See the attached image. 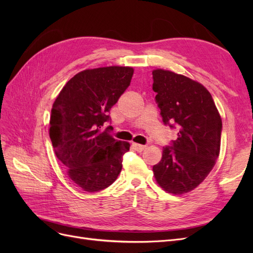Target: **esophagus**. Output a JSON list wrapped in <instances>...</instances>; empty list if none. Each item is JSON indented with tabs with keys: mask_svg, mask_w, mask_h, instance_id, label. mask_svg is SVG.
Wrapping results in <instances>:
<instances>
[{
	"mask_svg": "<svg viewBox=\"0 0 253 253\" xmlns=\"http://www.w3.org/2000/svg\"><path fill=\"white\" fill-rule=\"evenodd\" d=\"M133 148L134 150H136L137 152H142L145 148H147V145H142V144H138V143H133Z\"/></svg>",
	"mask_w": 253,
	"mask_h": 253,
	"instance_id": "1",
	"label": "esophagus"
}]
</instances>
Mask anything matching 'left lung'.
<instances>
[{
    "label": "left lung",
    "instance_id": "8db88e82",
    "mask_svg": "<svg viewBox=\"0 0 253 253\" xmlns=\"http://www.w3.org/2000/svg\"><path fill=\"white\" fill-rule=\"evenodd\" d=\"M155 101L177 139L163 150L153 172L167 192L185 194L208 176L219 154L223 126L211 94L201 83L170 71H153Z\"/></svg>",
    "mask_w": 253,
    "mask_h": 253
}]
</instances>
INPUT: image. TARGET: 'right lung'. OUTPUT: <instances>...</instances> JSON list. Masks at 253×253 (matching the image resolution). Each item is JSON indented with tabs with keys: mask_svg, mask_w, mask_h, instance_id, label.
Listing matches in <instances>:
<instances>
[{
	"mask_svg": "<svg viewBox=\"0 0 253 253\" xmlns=\"http://www.w3.org/2000/svg\"><path fill=\"white\" fill-rule=\"evenodd\" d=\"M132 67L110 66L80 72L53 102L49 137L67 175L86 192L111 186L122 169L129 143L111 134L110 110L131 83Z\"/></svg>",
	"mask_w": 253,
	"mask_h": 253,
	"instance_id": "obj_1",
	"label": "right lung"
}]
</instances>
